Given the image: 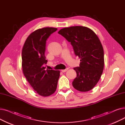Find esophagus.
Returning a JSON list of instances; mask_svg holds the SVG:
<instances>
[{
	"label": "esophagus",
	"instance_id": "1",
	"mask_svg": "<svg viewBox=\"0 0 125 125\" xmlns=\"http://www.w3.org/2000/svg\"><path fill=\"white\" fill-rule=\"evenodd\" d=\"M68 69V68L65 69H63V70H61V71L62 72V73H65V72H66V71H67V70Z\"/></svg>",
	"mask_w": 125,
	"mask_h": 125
}]
</instances>
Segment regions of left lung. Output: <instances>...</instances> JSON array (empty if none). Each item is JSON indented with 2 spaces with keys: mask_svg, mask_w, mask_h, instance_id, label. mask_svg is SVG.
<instances>
[{
  "mask_svg": "<svg viewBox=\"0 0 125 125\" xmlns=\"http://www.w3.org/2000/svg\"><path fill=\"white\" fill-rule=\"evenodd\" d=\"M70 42L76 56L79 57V67H74L77 76L73 87L81 92L92 89L100 80L104 68V51L95 32L84 26L64 28L58 32Z\"/></svg>",
  "mask_w": 125,
  "mask_h": 125,
  "instance_id": "1",
  "label": "left lung"
}]
</instances>
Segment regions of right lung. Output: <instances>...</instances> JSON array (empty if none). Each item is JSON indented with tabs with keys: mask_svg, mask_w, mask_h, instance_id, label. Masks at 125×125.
<instances>
[{
	"mask_svg": "<svg viewBox=\"0 0 125 125\" xmlns=\"http://www.w3.org/2000/svg\"><path fill=\"white\" fill-rule=\"evenodd\" d=\"M57 28L46 27L39 29L27 37L22 52V69L28 83L42 96H49L57 89L60 71L45 69L47 63L45 52L46 41Z\"/></svg>",
	"mask_w": 125,
	"mask_h": 125,
	"instance_id": "1",
	"label": "right lung"
}]
</instances>
